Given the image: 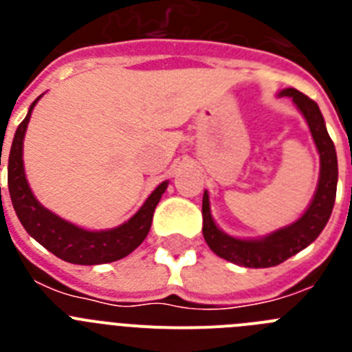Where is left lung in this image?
<instances>
[{"instance_id": "left-lung-1", "label": "left lung", "mask_w": 352, "mask_h": 352, "mask_svg": "<svg viewBox=\"0 0 352 352\" xmlns=\"http://www.w3.org/2000/svg\"><path fill=\"white\" fill-rule=\"evenodd\" d=\"M280 96H291L301 114L309 123L310 133L321 157L319 183L314 194L312 203L294 223L282 227L272 234L259 239H239L220 231L210 211V195H203V234L208 247L219 257L245 268H270L284 263L289 257L309 247L317 236L321 234L328 223L337 195L338 164L337 151L324 125L319 105L294 88L280 91Z\"/></svg>"}]
</instances>
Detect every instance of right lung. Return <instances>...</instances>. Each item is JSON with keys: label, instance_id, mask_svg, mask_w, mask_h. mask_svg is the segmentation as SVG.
<instances>
[{"label": "right lung", "instance_id": "add662e5", "mask_svg": "<svg viewBox=\"0 0 352 352\" xmlns=\"http://www.w3.org/2000/svg\"><path fill=\"white\" fill-rule=\"evenodd\" d=\"M36 102L38 98L31 104L26 118L17 126L10 155H8V192H10L12 204H14L19 220L31 238H35L42 247H45L56 257H60L67 263L93 266V264L123 259L130 252L135 250L148 236L151 220H153V211L162 194L166 192L167 182L160 183L151 192L141 210L133 214L129 222L121 223L120 227H114V229L86 231L82 227H77L60 219L58 214L45 210L36 201L26 182V174H24L23 141L28 123H30L31 111Z\"/></svg>", "mask_w": 352, "mask_h": 352}]
</instances>
